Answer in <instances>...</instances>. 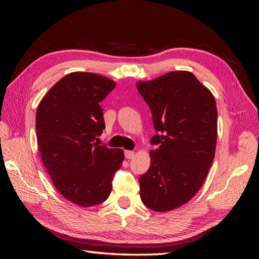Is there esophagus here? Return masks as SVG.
I'll use <instances>...</instances> for the list:
<instances>
[{"label":"esophagus","instance_id":"1","mask_svg":"<svg viewBox=\"0 0 259 259\" xmlns=\"http://www.w3.org/2000/svg\"><path fill=\"white\" fill-rule=\"evenodd\" d=\"M124 157H125L126 159L134 158V157H135V152H134V151H130V150H125V151H124Z\"/></svg>","mask_w":259,"mask_h":259}]
</instances>
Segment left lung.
I'll return each instance as SVG.
<instances>
[{
	"label": "left lung",
	"mask_w": 259,
	"mask_h": 259,
	"mask_svg": "<svg viewBox=\"0 0 259 259\" xmlns=\"http://www.w3.org/2000/svg\"><path fill=\"white\" fill-rule=\"evenodd\" d=\"M152 113L156 135L151 163L139 177L140 198L155 211L183 206L200 189L210 168L217 141L216 101L187 71H174L137 83Z\"/></svg>",
	"instance_id": "obj_1"
}]
</instances>
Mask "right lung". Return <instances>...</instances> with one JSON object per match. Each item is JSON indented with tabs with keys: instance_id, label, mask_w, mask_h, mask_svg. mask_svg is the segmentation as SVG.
<instances>
[{
	"instance_id": "right-lung-1",
	"label": "right lung",
	"mask_w": 259,
	"mask_h": 259,
	"mask_svg": "<svg viewBox=\"0 0 259 259\" xmlns=\"http://www.w3.org/2000/svg\"><path fill=\"white\" fill-rule=\"evenodd\" d=\"M114 87L102 75L73 72L57 82L37 107L42 162L60 194L82 207L107 199L122 164V150L96 142L106 128L100 102Z\"/></svg>"
}]
</instances>
